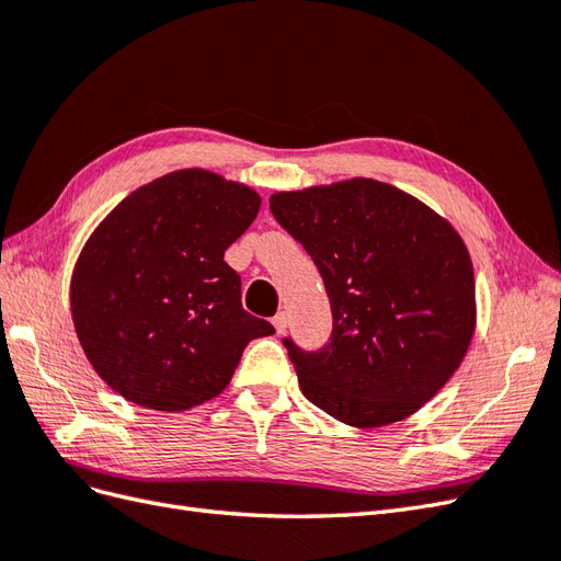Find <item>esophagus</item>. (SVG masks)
Instances as JSON below:
<instances>
[{"label":"esophagus","mask_w":561,"mask_h":561,"mask_svg":"<svg viewBox=\"0 0 561 561\" xmlns=\"http://www.w3.org/2000/svg\"><path fill=\"white\" fill-rule=\"evenodd\" d=\"M271 322H274L276 332H278V334H283V332L287 330V313H285V311H278V313L274 316V320H271Z\"/></svg>","instance_id":"esophagus-1"}]
</instances>
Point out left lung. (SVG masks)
<instances>
[{
    "label": "left lung",
    "mask_w": 561,
    "mask_h": 561,
    "mask_svg": "<svg viewBox=\"0 0 561 561\" xmlns=\"http://www.w3.org/2000/svg\"><path fill=\"white\" fill-rule=\"evenodd\" d=\"M268 208L316 262L332 307L325 348L283 339L301 393L355 428L419 412L466 358L474 276L458 231L393 184L353 178L276 192Z\"/></svg>",
    "instance_id": "8db88e82"
}]
</instances>
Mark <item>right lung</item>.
<instances>
[{
	"label": "right lung",
	"mask_w": 561,
	"mask_h": 561,
	"mask_svg": "<svg viewBox=\"0 0 561 561\" xmlns=\"http://www.w3.org/2000/svg\"><path fill=\"white\" fill-rule=\"evenodd\" d=\"M260 194L203 168L157 178L95 227L72 271L70 309L89 363L118 396L182 412L229 386L243 348L274 334L241 307L225 250Z\"/></svg>",
	"instance_id": "right-lung-1"
}]
</instances>
